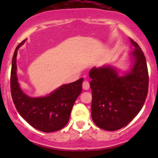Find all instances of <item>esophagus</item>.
Here are the masks:
<instances>
[{"instance_id": "obj_1", "label": "esophagus", "mask_w": 158, "mask_h": 158, "mask_svg": "<svg viewBox=\"0 0 158 158\" xmlns=\"http://www.w3.org/2000/svg\"><path fill=\"white\" fill-rule=\"evenodd\" d=\"M89 87H90V85H89V82H87V81H84L83 83H82V88L85 89V90H88Z\"/></svg>"}]
</instances>
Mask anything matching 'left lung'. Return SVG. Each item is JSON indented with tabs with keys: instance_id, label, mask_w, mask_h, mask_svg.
<instances>
[{
	"instance_id": "8db88e82",
	"label": "left lung",
	"mask_w": 158,
	"mask_h": 158,
	"mask_svg": "<svg viewBox=\"0 0 158 158\" xmlns=\"http://www.w3.org/2000/svg\"><path fill=\"white\" fill-rule=\"evenodd\" d=\"M135 47L129 54L131 66L119 75L110 65L93 67L89 71L92 89V118L98 128L106 131L121 129L139 113L148 92V72L142 49L130 39Z\"/></svg>"
}]
</instances>
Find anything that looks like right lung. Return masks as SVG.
Here are the masks:
<instances>
[{
    "label": "right lung",
    "mask_w": 158,
    "mask_h": 158,
    "mask_svg": "<svg viewBox=\"0 0 158 158\" xmlns=\"http://www.w3.org/2000/svg\"><path fill=\"white\" fill-rule=\"evenodd\" d=\"M25 41L18 44L13 56L10 73L13 102L19 114L32 127L44 132L56 131L69 122L73 105L82 92L83 78L62 85L47 96H28L20 89L17 76V50Z\"/></svg>",
    "instance_id": "right-lung-1"
}]
</instances>
